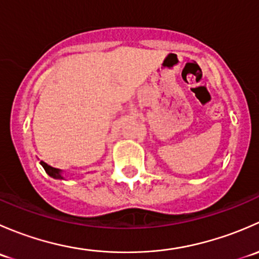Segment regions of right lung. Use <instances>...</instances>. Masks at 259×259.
I'll return each instance as SVG.
<instances>
[{
	"mask_svg": "<svg viewBox=\"0 0 259 259\" xmlns=\"http://www.w3.org/2000/svg\"><path fill=\"white\" fill-rule=\"evenodd\" d=\"M40 163H41V165L44 166V169H45V171L49 174L50 177H52V178H55V179H64V177H62V174H61L62 171L60 170V169L52 168V166H50L49 164H46L45 161H42V160H41Z\"/></svg>",
	"mask_w": 259,
	"mask_h": 259,
	"instance_id": "right-lung-1",
	"label": "right lung"
}]
</instances>
